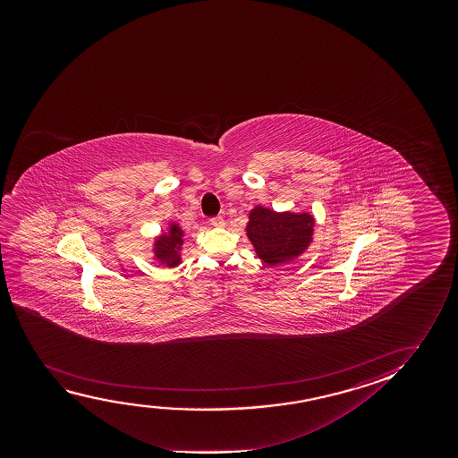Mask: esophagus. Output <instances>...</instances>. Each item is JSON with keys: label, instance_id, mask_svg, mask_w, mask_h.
<instances>
[{"label": "esophagus", "instance_id": "esophagus-1", "mask_svg": "<svg viewBox=\"0 0 458 458\" xmlns=\"http://www.w3.org/2000/svg\"><path fill=\"white\" fill-rule=\"evenodd\" d=\"M209 222H211V225L213 226L225 225V220H224V217H222V216H216V217H213V219L209 220Z\"/></svg>", "mask_w": 458, "mask_h": 458}]
</instances>
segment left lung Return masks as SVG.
<instances>
[{"instance_id": "8db88e82", "label": "left lung", "mask_w": 458, "mask_h": 458, "mask_svg": "<svg viewBox=\"0 0 458 458\" xmlns=\"http://www.w3.org/2000/svg\"><path fill=\"white\" fill-rule=\"evenodd\" d=\"M245 233L258 258L278 266L305 253L313 241L314 217L310 213H276L258 205L249 213Z\"/></svg>"}]
</instances>
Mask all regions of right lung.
Listing matches in <instances>:
<instances>
[{"label": "right lung", "instance_id": "1", "mask_svg": "<svg viewBox=\"0 0 458 458\" xmlns=\"http://www.w3.org/2000/svg\"><path fill=\"white\" fill-rule=\"evenodd\" d=\"M184 232L176 222H169V228L153 241V258L157 263L167 267L182 264V247L184 244Z\"/></svg>", "mask_w": 458, "mask_h": 458}]
</instances>
